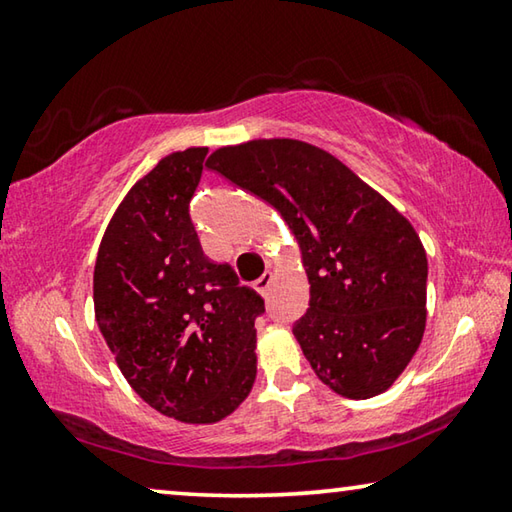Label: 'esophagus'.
<instances>
[{
  "label": "esophagus",
  "mask_w": 512,
  "mask_h": 512,
  "mask_svg": "<svg viewBox=\"0 0 512 512\" xmlns=\"http://www.w3.org/2000/svg\"><path fill=\"white\" fill-rule=\"evenodd\" d=\"M271 282H273V275H271V273H264V275L259 277V280L255 282V289H257V293H262V296H266V293H268V287H271Z\"/></svg>",
  "instance_id": "esophagus-1"
}]
</instances>
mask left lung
I'll return each mask as SVG.
<instances>
[{
  "label": "left lung",
  "mask_w": 512,
  "mask_h": 512,
  "mask_svg": "<svg viewBox=\"0 0 512 512\" xmlns=\"http://www.w3.org/2000/svg\"><path fill=\"white\" fill-rule=\"evenodd\" d=\"M207 167L275 207L298 239L309 309L293 334L318 379L352 400L384 393L409 366L427 320V253L413 225L307 142L223 146Z\"/></svg>",
  "instance_id": "1"
}]
</instances>
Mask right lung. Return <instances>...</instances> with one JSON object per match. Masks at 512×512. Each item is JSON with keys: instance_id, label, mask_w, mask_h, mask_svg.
<instances>
[{"instance_id": "obj_1", "label": "right lung", "mask_w": 512, "mask_h": 512, "mask_svg": "<svg viewBox=\"0 0 512 512\" xmlns=\"http://www.w3.org/2000/svg\"><path fill=\"white\" fill-rule=\"evenodd\" d=\"M207 149L162 158L137 180L101 239L94 316L133 391L155 411L212 424L257 375V291L203 255L189 216Z\"/></svg>"}]
</instances>
